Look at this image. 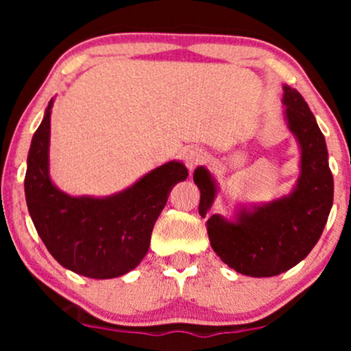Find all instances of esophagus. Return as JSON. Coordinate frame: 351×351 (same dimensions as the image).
<instances>
[{"label": "esophagus", "instance_id": "esophagus-1", "mask_svg": "<svg viewBox=\"0 0 351 351\" xmlns=\"http://www.w3.org/2000/svg\"><path fill=\"white\" fill-rule=\"evenodd\" d=\"M204 158H206V153H204L203 148L199 147H191L189 150H186V153H184V163H186L189 170H193V168H196L198 165L203 163Z\"/></svg>", "mask_w": 351, "mask_h": 351}]
</instances>
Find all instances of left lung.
<instances>
[{"label": "left lung", "mask_w": 351, "mask_h": 351, "mask_svg": "<svg viewBox=\"0 0 351 351\" xmlns=\"http://www.w3.org/2000/svg\"><path fill=\"white\" fill-rule=\"evenodd\" d=\"M289 128L300 145V178L289 196L252 209L241 208L236 221L208 211L216 184L206 168L195 170L199 215L208 217L213 251L236 272L251 277H272L289 271L308 256L320 239L333 204V176L328 167L325 136L304 97L284 86Z\"/></svg>", "instance_id": "obj_1"}]
</instances>
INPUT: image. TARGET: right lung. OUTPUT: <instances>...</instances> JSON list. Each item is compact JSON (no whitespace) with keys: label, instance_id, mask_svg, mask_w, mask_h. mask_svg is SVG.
I'll return each instance as SVG.
<instances>
[{"label":"right lung","instance_id":"1","mask_svg":"<svg viewBox=\"0 0 351 351\" xmlns=\"http://www.w3.org/2000/svg\"><path fill=\"white\" fill-rule=\"evenodd\" d=\"M51 107L52 100L31 142L24 178L36 231L62 267L90 279L123 276L148 252L155 221L188 170L180 162L165 163L108 198L66 195L49 178Z\"/></svg>","mask_w":351,"mask_h":351}]
</instances>
